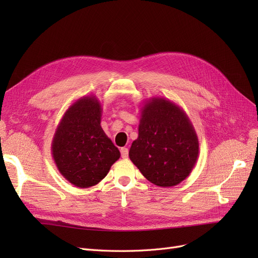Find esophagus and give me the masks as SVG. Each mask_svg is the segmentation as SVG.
Listing matches in <instances>:
<instances>
[{"mask_svg": "<svg viewBox=\"0 0 258 258\" xmlns=\"http://www.w3.org/2000/svg\"><path fill=\"white\" fill-rule=\"evenodd\" d=\"M128 154H129V151L127 147H121L120 148V155L122 158H128Z\"/></svg>", "mask_w": 258, "mask_h": 258, "instance_id": "1", "label": "esophagus"}]
</instances>
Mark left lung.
<instances>
[{
  "label": "left lung",
  "instance_id": "8db88e82",
  "mask_svg": "<svg viewBox=\"0 0 258 258\" xmlns=\"http://www.w3.org/2000/svg\"><path fill=\"white\" fill-rule=\"evenodd\" d=\"M198 156V137L183 108L166 98L147 100L129 151L140 172L157 186H175L190 174Z\"/></svg>",
  "mask_w": 258,
  "mask_h": 258
}]
</instances>
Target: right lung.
Instances as JSON below:
<instances>
[{
    "label": "right lung",
    "mask_w": 258,
    "mask_h": 258,
    "mask_svg": "<svg viewBox=\"0 0 258 258\" xmlns=\"http://www.w3.org/2000/svg\"><path fill=\"white\" fill-rule=\"evenodd\" d=\"M102 107L96 96L76 100L62 116L51 142V155L66 179L80 188L97 185L120 157L101 127Z\"/></svg>",
    "instance_id": "right-lung-1"
}]
</instances>
